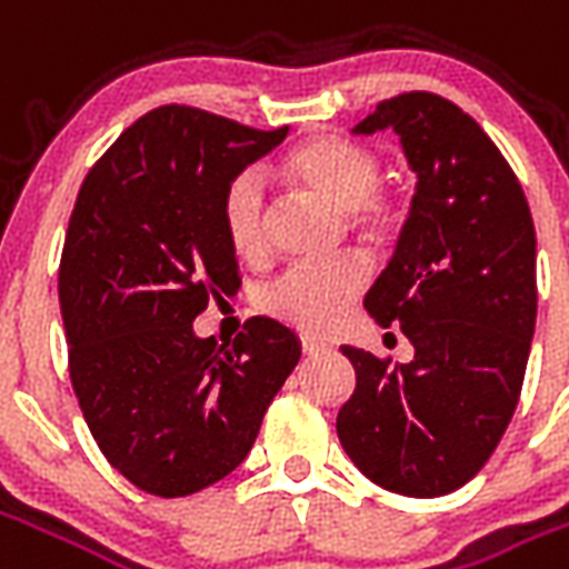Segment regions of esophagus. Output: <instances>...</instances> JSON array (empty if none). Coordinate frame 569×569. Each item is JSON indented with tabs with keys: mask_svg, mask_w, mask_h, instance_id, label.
Masks as SVG:
<instances>
[{
	"mask_svg": "<svg viewBox=\"0 0 569 569\" xmlns=\"http://www.w3.org/2000/svg\"><path fill=\"white\" fill-rule=\"evenodd\" d=\"M326 350V345L322 341H313V338H301V353L305 357H317V353H322Z\"/></svg>",
	"mask_w": 569,
	"mask_h": 569,
	"instance_id": "obj_1",
	"label": "esophagus"
}]
</instances>
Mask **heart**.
<instances>
[{"mask_svg":"<svg viewBox=\"0 0 569 569\" xmlns=\"http://www.w3.org/2000/svg\"><path fill=\"white\" fill-rule=\"evenodd\" d=\"M283 176L301 191L341 210L347 228L362 240H383L393 212L378 194L383 163L366 146L341 137L301 142L283 158ZM222 231L237 259L256 261L268 249L264 188L252 170L237 173L222 191ZM369 283V268L359 256H341L326 264H296L264 286L259 305L273 320L305 335L338 329L350 305Z\"/></svg>","mask_w":569,"mask_h":569,"instance_id":"obj_1","label":"heart"}]
</instances>
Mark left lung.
Wrapping results in <instances>:
<instances>
[{
	"label": "left lung",
	"instance_id": "obj_1",
	"mask_svg": "<svg viewBox=\"0 0 569 569\" xmlns=\"http://www.w3.org/2000/svg\"><path fill=\"white\" fill-rule=\"evenodd\" d=\"M393 130L418 191L396 252L366 296L411 362L345 347L357 390L338 439L359 472L406 497L463 488L521 396L537 322V231L518 176L476 118L439 93L383 100L353 133Z\"/></svg>",
	"mask_w": 569,
	"mask_h": 569
}]
</instances>
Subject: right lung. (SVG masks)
I'll return each instance as SVG.
<instances>
[{
	"label": "right lung",
	"mask_w": 569,
	"mask_h": 569,
	"mask_svg": "<svg viewBox=\"0 0 569 569\" xmlns=\"http://www.w3.org/2000/svg\"><path fill=\"white\" fill-rule=\"evenodd\" d=\"M286 133L151 109L93 163L69 216L57 289L72 390L106 460L154 497L234 472L301 357L296 332L268 317L231 345L191 326L240 286L224 186Z\"/></svg>",
	"instance_id": "obj_1"
}]
</instances>
